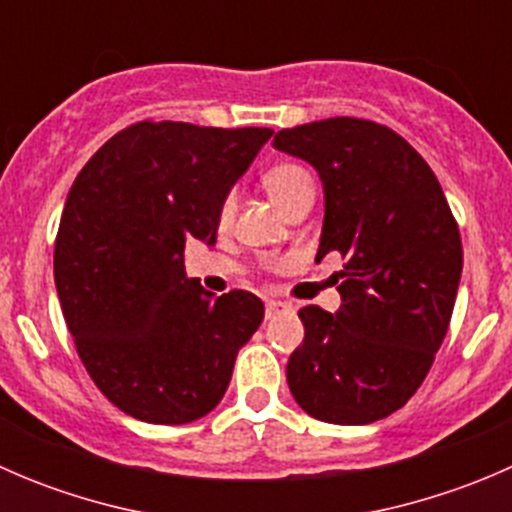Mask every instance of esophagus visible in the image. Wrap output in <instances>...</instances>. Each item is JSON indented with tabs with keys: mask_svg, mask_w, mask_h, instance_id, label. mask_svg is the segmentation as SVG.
Segmentation results:
<instances>
[{
	"mask_svg": "<svg viewBox=\"0 0 512 512\" xmlns=\"http://www.w3.org/2000/svg\"><path fill=\"white\" fill-rule=\"evenodd\" d=\"M289 304L287 302H277V299H270V302L265 304V319H275L277 314H282V312H289Z\"/></svg>",
	"mask_w": 512,
	"mask_h": 512,
	"instance_id": "34e87169",
	"label": "esophagus"
}]
</instances>
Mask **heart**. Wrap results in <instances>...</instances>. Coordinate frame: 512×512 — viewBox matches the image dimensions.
Wrapping results in <instances>:
<instances>
[{
    "mask_svg": "<svg viewBox=\"0 0 512 512\" xmlns=\"http://www.w3.org/2000/svg\"><path fill=\"white\" fill-rule=\"evenodd\" d=\"M262 185L270 193V198L280 205L285 213L302 203L314 200V178L307 168L297 163H280L262 175ZM232 195H227L220 205V223H227L232 218Z\"/></svg>",
    "mask_w": 512,
    "mask_h": 512,
    "instance_id": "obj_1",
    "label": "heart"
}]
</instances>
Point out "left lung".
I'll return each mask as SVG.
<instances>
[{"mask_svg": "<svg viewBox=\"0 0 512 512\" xmlns=\"http://www.w3.org/2000/svg\"><path fill=\"white\" fill-rule=\"evenodd\" d=\"M275 148L317 168V262L344 260L339 312L299 309L289 391L319 421L374 423L416 394L446 337L463 270L458 223L426 160L389 126L337 116L277 131Z\"/></svg>", "mask_w": 512, "mask_h": 512, "instance_id": "1", "label": "left lung"}]
</instances>
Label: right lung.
I'll list each match as a JSON object with an SVG mask.
<instances>
[{"mask_svg":"<svg viewBox=\"0 0 512 512\" xmlns=\"http://www.w3.org/2000/svg\"><path fill=\"white\" fill-rule=\"evenodd\" d=\"M270 128L141 121L76 175L54 242V282L76 352L123 414L178 426L225 396L265 304L185 277V240L215 242L220 205Z\"/></svg>","mask_w":512,"mask_h":512,"instance_id":"1","label":"right lung"}]
</instances>
